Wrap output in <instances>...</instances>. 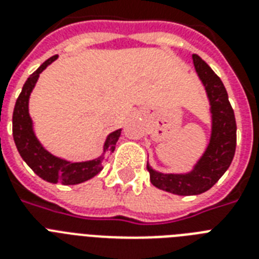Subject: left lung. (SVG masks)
I'll return each instance as SVG.
<instances>
[{
	"label": "left lung",
	"instance_id": "8db88e82",
	"mask_svg": "<svg viewBox=\"0 0 259 259\" xmlns=\"http://www.w3.org/2000/svg\"><path fill=\"white\" fill-rule=\"evenodd\" d=\"M193 66L203 83L209 102L211 136L204 153L187 173H162L146 164L150 183L158 189L180 196L200 195L208 191L233 161L237 146V123L229 95L211 67L197 55H192Z\"/></svg>",
	"mask_w": 259,
	"mask_h": 259
}]
</instances>
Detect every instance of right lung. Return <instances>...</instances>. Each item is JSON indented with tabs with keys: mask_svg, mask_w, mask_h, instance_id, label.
Instances as JSON below:
<instances>
[{
	"mask_svg": "<svg viewBox=\"0 0 259 259\" xmlns=\"http://www.w3.org/2000/svg\"><path fill=\"white\" fill-rule=\"evenodd\" d=\"M58 59V55L42 63L29 78L26 79L21 94L18 95L13 110V138L14 144L22 160L28 164L38 177L48 183H62L64 185L80 184L97 176L102 170V162L107 152L113 153L117 145L118 138L121 137L122 129L110 133L103 144V153L99 157L89 161L72 162L66 158L58 157L50 153L38 141L33 130V122L29 115V97L32 90L36 86L38 76L51 63Z\"/></svg>",
	"mask_w": 259,
	"mask_h": 259,
	"instance_id": "right-lung-1",
	"label": "right lung"
}]
</instances>
